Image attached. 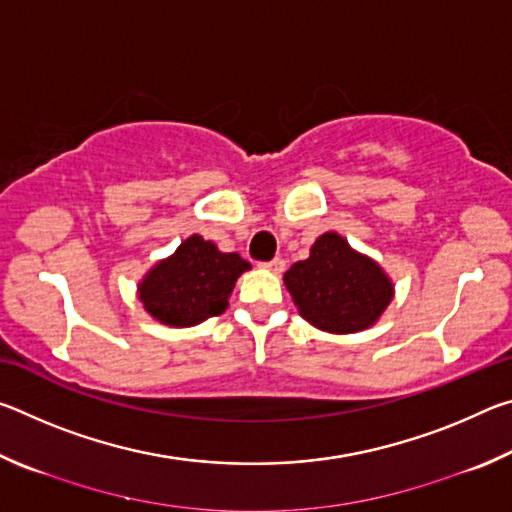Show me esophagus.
<instances>
[{"mask_svg":"<svg viewBox=\"0 0 512 512\" xmlns=\"http://www.w3.org/2000/svg\"><path fill=\"white\" fill-rule=\"evenodd\" d=\"M262 266L266 268V271H271V273H282L284 266H287V262H284L282 257H275V259H271V262H264Z\"/></svg>","mask_w":512,"mask_h":512,"instance_id":"1","label":"esophagus"}]
</instances>
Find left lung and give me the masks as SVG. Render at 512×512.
Instances as JSON below:
<instances>
[{
    "label": "left lung",
    "mask_w": 512,
    "mask_h": 512,
    "mask_svg": "<svg viewBox=\"0 0 512 512\" xmlns=\"http://www.w3.org/2000/svg\"><path fill=\"white\" fill-rule=\"evenodd\" d=\"M284 284L300 316L329 334L368 329L393 300L391 277L336 232L320 235L309 257L284 273Z\"/></svg>",
    "instance_id": "left-lung-1"
}]
</instances>
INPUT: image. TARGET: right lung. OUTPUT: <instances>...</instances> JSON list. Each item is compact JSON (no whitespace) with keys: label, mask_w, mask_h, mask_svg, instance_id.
I'll list each match as a JSON object with an SVG mask.
<instances>
[{"label":"right lung","mask_w":512,"mask_h":512,"mask_svg":"<svg viewBox=\"0 0 512 512\" xmlns=\"http://www.w3.org/2000/svg\"><path fill=\"white\" fill-rule=\"evenodd\" d=\"M248 268L237 253H221L212 241L192 235L144 275L137 296L160 323L192 327L228 309L237 277Z\"/></svg>","instance_id":"1"}]
</instances>
